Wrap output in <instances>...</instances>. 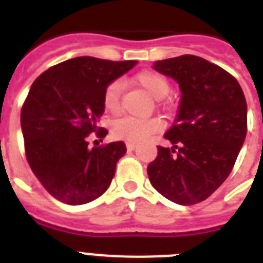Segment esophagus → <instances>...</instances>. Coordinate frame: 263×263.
Returning a JSON list of instances; mask_svg holds the SVG:
<instances>
[{"label": "esophagus", "instance_id": "esophagus-1", "mask_svg": "<svg viewBox=\"0 0 263 263\" xmlns=\"http://www.w3.org/2000/svg\"><path fill=\"white\" fill-rule=\"evenodd\" d=\"M135 148V143H132V142H127V150L128 152H132Z\"/></svg>", "mask_w": 263, "mask_h": 263}]
</instances>
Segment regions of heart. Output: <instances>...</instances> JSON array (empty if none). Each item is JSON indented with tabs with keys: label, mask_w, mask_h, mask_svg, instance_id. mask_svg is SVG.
Returning <instances> with one entry per match:
<instances>
[{
	"label": "heart",
	"mask_w": 263,
	"mask_h": 263,
	"mask_svg": "<svg viewBox=\"0 0 263 263\" xmlns=\"http://www.w3.org/2000/svg\"><path fill=\"white\" fill-rule=\"evenodd\" d=\"M134 82L138 86L143 87L152 95L153 98L161 99L169 92V82L160 72L147 71L139 72L134 76ZM121 94H123V84L120 80H113L107 84L103 91V107L105 110L117 115L121 110ZM162 128V121L160 119H139L127 116L123 119L116 120L111 127V132L117 139L127 140L132 143L143 142L148 139L153 134H156Z\"/></svg>",
	"instance_id": "obj_1"
}]
</instances>
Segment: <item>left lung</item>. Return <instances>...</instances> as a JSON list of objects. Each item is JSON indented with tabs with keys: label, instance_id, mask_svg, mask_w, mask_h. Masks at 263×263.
Segmentation results:
<instances>
[{
	"label": "left lung",
	"instance_id": "1",
	"mask_svg": "<svg viewBox=\"0 0 263 263\" xmlns=\"http://www.w3.org/2000/svg\"><path fill=\"white\" fill-rule=\"evenodd\" d=\"M179 83L181 102L165 134L172 148L158 146L147 166L150 183L175 203L208 199L232 172L247 134V102L229 72L198 55L154 64Z\"/></svg>",
	"mask_w": 263,
	"mask_h": 263
}]
</instances>
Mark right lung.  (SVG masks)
<instances>
[{
    "instance_id": "add662e5",
    "label": "right lung",
    "mask_w": 263,
    "mask_h": 263,
    "mask_svg": "<svg viewBox=\"0 0 263 263\" xmlns=\"http://www.w3.org/2000/svg\"><path fill=\"white\" fill-rule=\"evenodd\" d=\"M136 63L76 57L49 68L31 86L20 115L24 152L39 183L60 202L88 203L110 185L125 144L90 148L88 136L102 142L107 135L98 127L103 91Z\"/></svg>"
}]
</instances>
